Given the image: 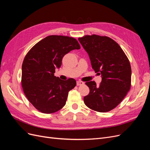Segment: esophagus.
Listing matches in <instances>:
<instances>
[{"mask_svg":"<svg viewBox=\"0 0 150 150\" xmlns=\"http://www.w3.org/2000/svg\"><path fill=\"white\" fill-rule=\"evenodd\" d=\"M77 86H81V85H83L84 84V82H83V81H77Z\"/></svg>","mask_w":150,"mask_h":150,"instance_id":"1","label":"esophagus"}]
</instances>
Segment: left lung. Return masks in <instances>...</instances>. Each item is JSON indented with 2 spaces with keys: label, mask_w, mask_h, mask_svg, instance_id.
Masks as SVG:
<instances>
[{
  "label": "left lung",
  "mask_w": 150,
  "mask_h": 150,
  "mask_svg": "<svg viewBox=\"0 0 150 150\" xmlns=\"http://www.w3.org/2000/svg\"><path fill=\"white\" fill-rule=\"evenodd\" d=\"M88 52L93 69L102 81L86 82L89 93L84 97V104L98 112H108L115 108L131 88V68L125 53L114 40L107 36L84 35L78 39Z\"/></svg>",
  "instance_id": "1"
}]
</instances>
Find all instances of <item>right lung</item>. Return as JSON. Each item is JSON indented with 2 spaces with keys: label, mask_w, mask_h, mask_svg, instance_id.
Returning a JSON list of instances; mask_svg holds the SVG:
<instances>
[{
  "label": "right lung",
  "mask_w": 150,
  "mask_h": 150,
  "mask_svg": "<svg viewBox=\"0 0 150 150\" xmlns=\"http://www.w3.org/2000/svg\"><path fill=\"white\" fill-rule=\"evenodd\" d=\"M78 40L68 36L49 35L26 54L22 66L21 83L30 103L41 112L51 114L64 106L68 93L76 85L74 79L63 81L54 76L63 57L79 49Z\"/></svg>",
  "instance_id": "right-lung-1"
}]
</instances>
